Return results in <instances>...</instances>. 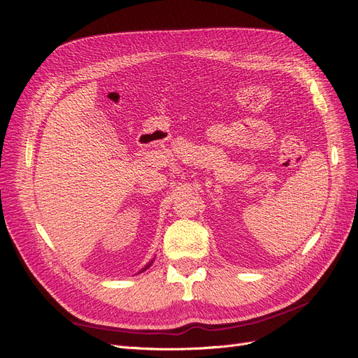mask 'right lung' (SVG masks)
I'll return each mask as SVG.
<instances>
[{
  "label": "right lung",
  "mask_w": 358,
  "mask_h": 358,
  "mask_svg": "<svg viewBox=\"0 0 358 358\" xmlns=\"http://www.w3.org/2000/svg\"><path fill=\"white\" fill-rule=\"evenodd\" d=\"M152 263H154V259H150V262H149V263H148V264H146V266H145V267H143L142 270H140V272H138V273H142V272H145V270H146V268H148V267H149L150 264H152Z\"/></svg>",
  "instance_id": "add662e5"
}]
</instances>
